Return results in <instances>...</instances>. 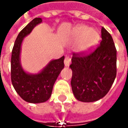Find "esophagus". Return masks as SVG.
Returning <instances> with one entry per match:
<instances>
[{"mask_svg": "<svg viewBox=\"0 0 128 128\" xmlns=\"http://www.w3.org/2000/svg\"><path fill=\"white\" fill-rule=\"evenodd\" d=\"M70 62H71V58L70 56H66L65 58V60H64V64H65V66L68 67L70 65Z\"/></svg>", "mask_w": 128, "mask_h": 128, "instance_id": "1", "label": "esophagus"}]
</instances>
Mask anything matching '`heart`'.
<instances>
[{
	"mask_svg": "<svg viewBox=\"0 0 128 128\" xmlns=\"http://www.w3.org/2000/svg\"><path fill=\"white\" fill-rule=\"evenodd\" d=\"M74 38L79 40L78 50L84 54L90 52L98 45L100 39L98 31L86 25H79L73 30Z\"/></svg>",
	"mask_w": 128,
	"mask_h": 128,
	"instance_id": "obj_1",
	"label": "heart"
}]
</instances>
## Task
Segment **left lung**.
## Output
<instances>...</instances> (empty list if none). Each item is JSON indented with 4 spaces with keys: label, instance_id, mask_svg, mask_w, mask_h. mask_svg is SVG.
Wrapping results in <instances>:
<instances>
[{
    "label": "left lung",
    "instance_id": "left-lung-1",
    "mask_svg": "<svg viewBox=\"0 0 128 128\" xmlns=\"http://www.w3.org/2000/svg\"><path fill=\"white\" fill-rule=\"evenodd\" d=\"M102 41L86 56L74 54L71 86L76 99L83 102L99 100L107 94L116 76V49L112 37L102 27Z\"/></svg>",
    "mask_w": 128,
    "mask_h": 128
}]
</instances>
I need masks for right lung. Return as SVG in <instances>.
<instances>
[{"label": "right lung", "mask_w": 128, "mask_h": 128, "mask_svg": "<svg viewBox=\"0 0 128 128\" xmlns=\"http://www.w3.org/2000/svg\"><path fill=\"white\" fill-rule=\"evenodd\" d=\"M41 18H35L18 33L13 46L11 57V79L16 92L26 102H44L50 98L54 84L64 68V56L52 60L39 72L32 74L25 71L21 63L22 42L36 26L41 24Z\"/></svg>", "instance_id": "1"}]
</instances>
